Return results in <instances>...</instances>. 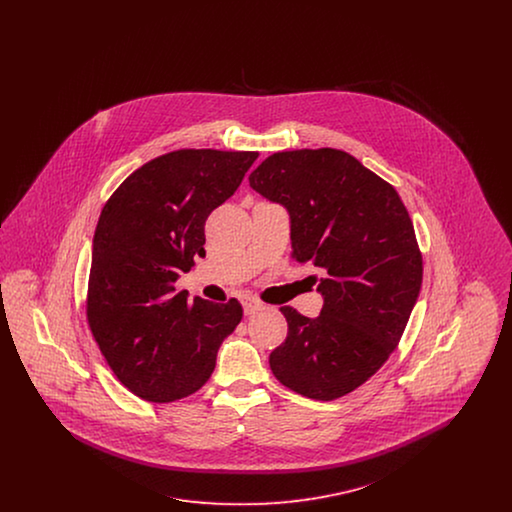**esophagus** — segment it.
<instances>
[{
    "mask_svg": "<svg viewBox=\"0 0 512 512\" xmlns=\"http://www.w3.org/2000/svg\"><path fill=\"white\" fill-rule=\"evenodd\" d=\"M263 309H265V305H263L259 299H245L244 301V311L247 317H249V315H255V313H259V311H263Z\"/></svg>",
    "mask_w": 512,
    "mask_h": 512,
    "instance_id": "obj_1",
    "label": "esophagus"
}]
</instances>
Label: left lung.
<instances>
[{"label": "left lung", "mask_w": 512, "mask_h": 512, "mask_svg": "<svg viewBox=\"0 0 512 512\" xmlns=\"http://www.w3.org/2000/svg\"><path fill=\"white\" fill-rule=\"evenodd\" d=\"M249 186L288 209L293 259L324 272L317 318L280 307L288 338L270 370L303 397L334 401L376 374L405 332L422 286L413 220L391 184L332 147L272 153Z\"/></svg>", "instance_id": "8db88e82"}]
</instances>
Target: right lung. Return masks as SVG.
Returning <instances> with one entry per match:
<instances>
[{"instance_id": "obj_1", "label": "right lung", "mask_w": 512, "mask_h": 512, "mask_svg": "<svg viewBox=\"0 0 512 512\" xmlns=\"http://www.w3.org/2000/svg\"><path fill=\"white\" fill-rule=\"evenodd\" d=\"M257 157L176 149L132 172L101 209L86 318L107 365L140 399L171 403L199 390L242 320L238 299L188 303L174 282L205 255V220Z\"/></svg>"}]
</instances>
